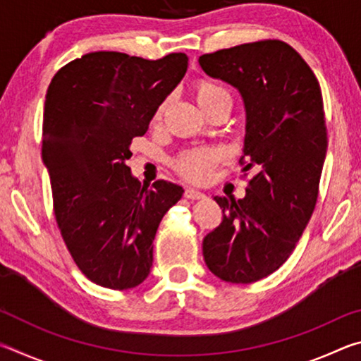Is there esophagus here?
<instances>
[{"label": "esophagus", "instance_id": "1", "mask_svg": "<svg viewBox=\"0 0 361 361\" xmlns=\"http://www.w3.org/2000/svg\"><path fill=\"white\" fill-rule=\"evenodd\" d=\"M185 197L186 199H191V200H199V199H204L205 194L200 192V191H195V189H186L185 191Z\"/></svg>", "mask_w": 361, "mask_h": 361}]
</instances>
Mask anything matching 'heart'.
<instances>
[{"label": "heart", "instance_id": "b5f03b06", "mask_svg": "<svg viewBox=\"0 0 361 361\" xmlns=\"http://www.w3.org/2000/svg\"><path fill=\"white\" fill-rule=\"evenodd\" d=\"M231 100V94L226 85L216 81H210V79H205L199 84L197 87V100L200 106H210L213 103L219 100ZM162 109H159V114H161ZM221 154L216 149H192L186 151L176 159V169L178 172L186 176V178L204 183L210 178L212 169L215 166L218 159Z\"/></svg>", "mask_w": 361, "mask_h": 361}]
</instances>
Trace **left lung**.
Returning a JSON list of instances; mask_svg holds the SVG:
<instances>
[{
  "label": "left lung",
  "instance_id": "left-lung-1",
  "mask_svg": "<svg viewBox=\"0 0 361 361\" xmlns=\"http://www.w3.org/2000/svg\"><path fill=\"white\" fill-rule=\"evenodd\" d=\"M199 65L242 95V170L255 169L245 197L215 195L223 221L204 237V259L224 282L252 283L288 259L315 209L328 146L320 84L279 39L204 54Z\"/></svg>",
  "mask_w": 361,
  "mask_h": 361
}]
</instances>
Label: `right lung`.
Returning <instances> with one entry per match:
<instances>
[{
    "instance_id": "1",
    "label": "right lung",
    "mask_w": 361,
    "mask_h": 361,
    "mask_svg": "<svg viewBox=\"0 0 361 361\" xmlns=\"http://www.w3.org/2000/svg\"><path fill=\"white\" fill-rule=\"evenodd\" d=\"M186 70L183 52L146 60L99 51L49 84L42 162L54 213L78 267L103 288L129 290L149 276L159 223L183 195L170 181L142 186L126 162Z\"/></svg>"
}]
</instances>
